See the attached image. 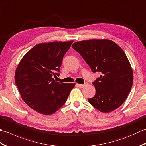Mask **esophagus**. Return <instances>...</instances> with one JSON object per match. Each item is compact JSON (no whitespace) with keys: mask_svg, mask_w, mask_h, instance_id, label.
Instances as JSON below:
<instances>
[{"mask_svg":"<svg viewBox=\"0 0 146 146\" xmlns=\"http://www.w3.org/2000/svg\"><path fill=\"white\" fill-rule=\"evenodd\" d=\"M86 83H85V84H84V85H82V84H77V85H78L80 88H83L85 86H86Z\"/></svg>","mask_w":146,"mask_h":146,"instance_id":"obj_1","label":"esophagus"}]
</instances>
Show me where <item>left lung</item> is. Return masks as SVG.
<instances>
[{"instance_id": "obj_1", "label": "left lung", "mask_w": 146, "mask_h": 146, "mask_svg": "<svg viewBox=\"0 0 146 146\" xmlns=\"http://www.w3.org/2000/svg\"><path fill=\"white\" fill-rule=\"evenodd\" d=\"M94 73L100 76L93 82L96 93L88 102L101 112L119 108L126 100L133 84V71L124 51L108 39H90L72 45Z\"/></svg>"}]
</instances>
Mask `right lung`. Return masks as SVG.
<instances>
[{"mask_svg": "<svg viewBox=\"0 0 146 146\" xmlns=\"http://www.w3.org/2000/svg\"><path fill=\"white\" fill-rule=\"evenodd\" d=\"M73 41L36 45L21 59L15 73V83L21 98L32 109L51 115L67 100L75 83L56 81L61 62ZM57 77V76H56Z\"/></svg>", "mask_w": 146, "mask_h": 146, "instance_id": "obj_1", "label": "right lung"}]
</instances>
